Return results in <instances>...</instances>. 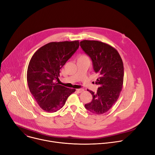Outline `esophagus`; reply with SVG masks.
Returning a JSON list of instances; mask_svg holds the SVG:
<instances>
[{"label":"esophagus","mask_w":155,"mask_h":155,"mask_svg":"<svg viewBox=\"0 0 155 155\" xmlns=\"http://www.w3.org/2000/svg\"><path fill=\"white\" fill-rule=\"evenodd\" d=\"M84 91V90L83 89H76V91H77L78 93H81V92H82Z\"/></svg>","instance_id":"obj_1"}]
</instances>
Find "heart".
Returning <instances> with one entry per match:
<instances>
[{
  "instance_id": "heart-1",
  "label": "heart",
  "mask_w": 155,
  "mask_h": 155,
  "mask_svg": "<svg viewBox=\"0 0 155 155\" xmlns=\"http://www.w3.org/2000/svg\"><path fill=\"white\" fill-rule=\"evenodd\" d=\"M78 58H87V56H86V55H84V54H82V55H81Z\"/></svg>"
}]
</instances>
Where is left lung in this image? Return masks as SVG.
Wrapping results in <instances>:
<instances>
[{
	"label": "left lung",
	"instance_id": "left-lung-1",
	"mask_svg": "<svg viewBox=\"0 0 155 155\" xmlns=\"http://www.w3.org/2000/svg\"><path fill=\"white\" fill-rule=\"evenodd\" d=\"M80 46L91 59L93 68L99 76L96 84V93L88 91L92 96L85 107L91 112L101 115L107 112L116 102L122 89L124 64L118 52L105 43L95 40H83Z\"/></svg>",
	"mask_w": 155,
	"mask_h": 155
}]
</instances>
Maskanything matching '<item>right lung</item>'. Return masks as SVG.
<instances>
[{"label":"right lung","instance_id":"right-lung-1","mask_svg":"<svg viewBox=\"0 0 155 155\" xmlns=\"http://www.w3.org/2000/svg\"><path fill=\"white\" fill-rule=\"evenodd\" d=\"M78 40L51 42L39 48L31 57L27 69L30 92L47 112L61 109L68 97L76 89L67 88L56 82L60 69L78 49Z\"/></svg>","mask_w":155,"mask_h":155}]
</instances>
